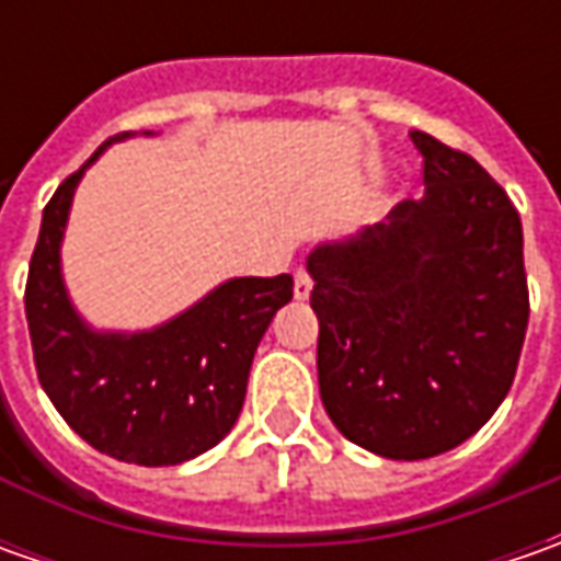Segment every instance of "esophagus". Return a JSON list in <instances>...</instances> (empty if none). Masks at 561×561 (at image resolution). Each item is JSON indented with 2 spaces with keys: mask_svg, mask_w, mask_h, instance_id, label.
<instances>
[{
  "mask_svg": "<svg viewBox=\"0 0 561 561\" xmlns=\"http://www.w3.org/2000/svg\"><path fill=\"white\" fill-rule=\"evenodd\" d=\"M296 284H293V293H296V299H309L312 296V274L306 268H296V277H293Z\"/></svg>",
  "mask_w": 561,
  "mask_h": 561,
  "instance_id": "obj_1",
  "label": "esophagus"
}]
</instances>
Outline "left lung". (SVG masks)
<instances>
[{
  "instance_id": "left-lung-1",
  "label": "left lung",
  "mask_w": 561,
  "mask_h": 561,
  "mask_svg": "<svg viewBox=\"0 0 561 561\" xmlns=\"http://www.w3.org/2000/svg\"><path fill=\"white\" fill-rule=\"evenodd\" d=\"M424 199L309 255L318 387L336 431L383 459H431L484 427L528 331L522 218L468 152L412 134Z\"/></svg>"
}]
</instances>
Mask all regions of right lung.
Instances as JSON below:
<instances>
[{
  "mask_svg": "<svg viewBox=\"0 0 561 561\" xmlns=\"http://www.w3.org/2000/svg\"><path fill=\"white\" fill-rule=\"evenodd\" d=\"M87 162L43 208L27 271V328L36 377L58 415L93 449L134 465H181L230 434L252 356L271 318L293 299V277H233L162 328L96 334L61 280V237Z\"/></svg>",
  "mask_w": 561,
  "mask_h": 561,
  "instance_id": "1",
  "label": "right lung"
}]
</instances>
